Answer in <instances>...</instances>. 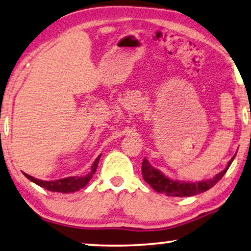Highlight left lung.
<instances>
[{"label": "left lung", "mask_w": 251, "mask_h": 251, "mask_svg": "<svg viewBox=\"0 0 251 251\" xmlns=\"http://www.w3.org/2000/svg\"><path fill=\"white\" fill-rule=\"evenodd\" d=\"M237 154V153H235ZM235 154L227 162L226 169L219 173L215 177L207 180L198 181V182H186L180 180H173V179L168 178L164 176L161 171H159L155 168H153L147 159L143 160L142 162V175H143L144 180L152 187L155 192L160 194H166L167 196H175V197H189L198 194L206 192L211 189L220 179H221L229 169L231 163L235 158Z\"/></svg>", "instance_id": "1"}]
</instances>
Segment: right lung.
I'll use <instances>...</instances> for the list:
<instances>
[{"label": "right lung", "mask_w": 251, "mask_h": 251, "mask_svg": "<svg viewBox=\"0 0 251 251\" xmlns=\"http://www.w3.org/2000/svg\"><path fill=\"white\" fill-rule=\"evenodd\" d=\"M100 156H101V154L95 160V162H93L91 167V171L87 175L82 176V177H77V176H75V177H66L63 179H57V180L46 181V180H40V179L33 178L27 174H25V176L29 179L30 181L35 182V184L43 187L45 189L50 190V192H57V193H63V194L74 193V192H77V190H80L81 188H84V187L88 185L90 179L92 178V176L96 173Z\"/></svg>", "instance_id": "add662e5"}]
</instances>
